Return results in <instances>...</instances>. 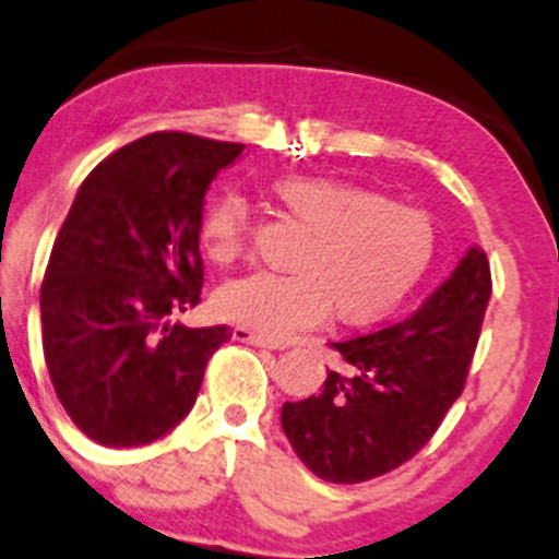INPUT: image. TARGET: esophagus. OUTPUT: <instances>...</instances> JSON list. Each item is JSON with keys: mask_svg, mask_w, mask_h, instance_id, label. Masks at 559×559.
I'll list each match as a JSON object with an SVG mask.
<instances>
[{"mask_svg": "<svg viewBox=\"0 0 559 559\" xmlns=\"http://www.w3.org/2000/svg\"><path fill=\"white\" fill-rule=\"evenodd\" d=\"M231 335H234V341H241V344H252V346H260V348H284V346L278 344V341L267 338V335L254 333V331H250V328H245V325L234 328Z\"/></svg>", "mask_w": 559, "mask_h": 559, "instance_id": "esophagus-1", "label": "esophagus"}]
</instances>
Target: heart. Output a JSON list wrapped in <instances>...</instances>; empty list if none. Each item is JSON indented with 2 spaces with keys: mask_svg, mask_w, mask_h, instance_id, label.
<instances>
[{
  "mask_svg": "<svg viewBox=\"0 0 559 559\" xmlns=\"http://www.w3.org/2000/svg\"><path fill=\"white\" fill-rule=\"evenodd\" d=\"M281 213L307 234L288 260L292 275L254 273L215 292L218 318L281 338L318 325L361 328L393 312L421 284L437 250V228L419 207L325 177L275 179ZM250 239V205L224 192L205 207L200 245L215 265H234Z\"/></svg>",
  "mask_w": 559,
  "mask_h": 559,
  "instance_id": "1",
  "label": "heart"
}]
</instances>
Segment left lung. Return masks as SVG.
<instances>
[{
  "mask_svg": "<svg viewBox=\"0 0 559 559\" xmlns=\"http://www.w3.org/2000/svg\"><path fill=\"white\" fill-rule=\"evenodd\" d=\"M489 294L487 252L472 247L406 320L328 344L348 372H328L318 395L281 408L288 442L309 472L359 484L412 461L466 385Z\"/></svg>",
  "mask_w": 559,
  "mask_h": 559,
  "instance_id": "left-lung-1",
  "label": "left lung"
}]
</instances>
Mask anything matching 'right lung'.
<instances>
[{
    "instance_id": "add662e5",
    "label": "right lung",
    "mask_w": 559,
    "mask_h": 559,
    "mask_svg": "<svg viewBox=\"0 0 559 559\" xmlns=\"http://www.w3.org/2000/svg\"><path fill=\"white\" fill-rule=\"evenodd\" d=\"M245 145L153 132L87 174L41 284L44 356L80 432L106 448L156 442L190 414L231 328H185L200 301L203 198Z\"/></svg>"
}]
</instances>
